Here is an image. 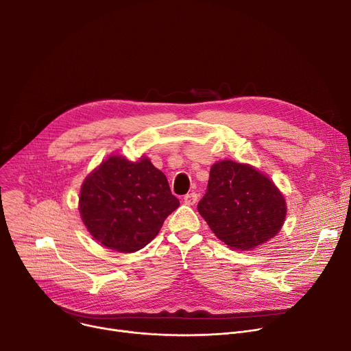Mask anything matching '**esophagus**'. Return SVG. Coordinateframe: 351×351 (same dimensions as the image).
Segmentation results:
<instances>
[{
  "mask_svg": "<svg viewBox=\"0 0 351 351\" xmlns=\"http://www.w3.org/2000/svg\"><path fill=\"white\" fill-rule=\"evenodd\" d=\"M197 199H198V194L197 193H190V194L184 195V204L185 205H194L197 202Z\"/></svg>",
  "mask_w": 351,
  "mask_h": 351,
  "instance_id": "1",
  "label": "esophagus"
}]
</instances>
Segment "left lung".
<instances>
[{
    "mask_svg": "<svg viewBox=\"0 0 351 351\" xmlns=\"http://www.w3.org/2000/svg\"><path fill=\"white\" fill-rule=\"evenodd\" d=\"M198 212L225 245L250 250L280 232L287 205L268 177L247 165L223 160L210 169Z\"/></svg>",
    "mask_w": 351,
    "mask_h": 351,
    "instance_id": "obj_1",
    "label": "left lung"
}]
</instances>
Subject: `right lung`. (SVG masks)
Listing matches in <instances>:
<instances>
[{
    "label": "right lung",
    "mask_w": 351,
    "mask_h": 351,
    "mask_svg": "<svg viewBox=\"0 0 351 351\" xmlns=\"http://www.w3.org/2000/svg\"><path fill=\"white\" fill-rule=\"evenodd\" d=\"M180 206L166 176L150 160L111 156L84 181L80 213L88 232L108 249L133 253L157 236Z\"/></svg>",
    "instance_id": "1"
}]
</instances>
